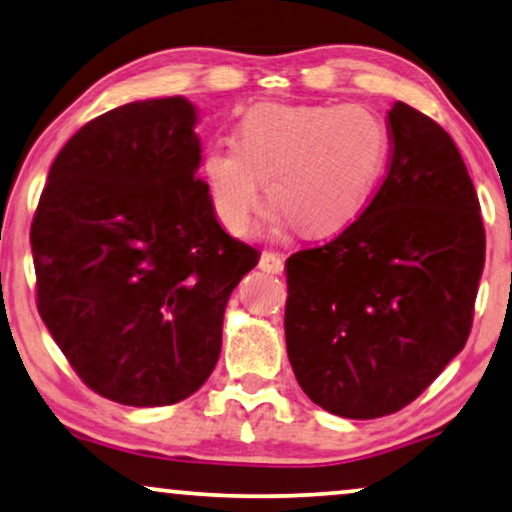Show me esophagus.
Listing matches in <instances>:
<instances>
[{
    "mask_svg": "<svg viewBox=\"0 0 512 512\" xmlns=\"http://www.w3.org/2000/svg\"><path fill=\"white\" fill-rule=\"evenodd\" d=\"M259 269L269 273H283L285 262L278 253H269V250H266V253H262V257H259Z\"/></svg>",
    "mask_w": 512,
    "mask_h": 512,
    "instance_id": "1",
    "label": "esophagus"
}]
</instances>
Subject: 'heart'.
Instances as JSON below:
<instances>
[{
    "label": "heart",
    "instance_id": "heart-1",
    "mask_svg": "<svg viewBox=\"0 0 512 512\" xmlns=\"http://www.w3.org/2000/svg\"><path fill=\"white\" fill-rule=\"evenodd\" d=\"M390 132L359 104H257L239 122V143L215 141L204 178L222 225L248 232L262 181L269 204L301 234H334L362 213L383 176Z\"/></svg>",
    "mask_w": 512,
    "mask_h": 512
}]
</instances>
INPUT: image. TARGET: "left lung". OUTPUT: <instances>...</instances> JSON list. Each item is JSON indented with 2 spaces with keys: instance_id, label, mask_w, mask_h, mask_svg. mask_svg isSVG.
<instances>
[{
  "instance_id": "8db88e82",
  "label": "left lung",
  "mask_w": 512,
  "mask_h": 512,
  "mask_svg": "<svg viewBox=\"0 0 512 512\" xmlns=\"http://www.w3.org/2000/svg\"><path fill=\"white\" fill-rule=\"evenodd\" d=\"M392 155L364 213L285 262V343L308 399L350 420L397 413L469 338L485 227L450 134L413 106L387 113Z\"/></svg>"
}]
</instances>
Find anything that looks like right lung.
I'll list each match as a JSON object with an SVG mask.
<instances>
[{
	"label": "right lung",
	"mask_w": 512,
	"mask_h": 512,
	"mask_svg": "<svg viewBox=\"0 0 512 512\" xmlns=\"http://www.w3.org/2000/svg\"><path fill=\"white\" fill-rule=\"evenodd\" d=\"M194 125L185 97L90 120L32 220L41 320L78 378L125 406H171L206 383L229 294L259 259L215 218Z\"/></svg>",
	"instance_id": "add662e5"
}]
</instances>
